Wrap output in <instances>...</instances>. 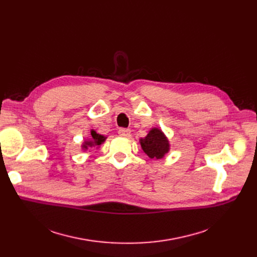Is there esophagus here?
<instances>
[{"label":"esophagus","mask_w":257,"mask_h":257,"mask_svg":"<svg viewBox=\"0 0 257 257\" xmlns=\"http://www.w3.org/2000/svg\"><path fill=\"white\" fill-rule=\"evenodd\" d=\"M118 134H119L120 137L128 138V137H130L131 130L130 129H126V128H120V129H118Z\"/></svg>","instance_id":"34e87169"}]
</instances>
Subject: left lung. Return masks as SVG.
Masks as SVG:
<instances>
[{
	"label": "left lung",
	"mask_w": 257,
	"mask_h": 257,
	"mask_svg": "<svg viewBox=\"0 0 257 257\" xmlns=\"http://www.w3.org/2000/svg\"><path fill=\"white\" fill-rule=\"evenodd\" d=\"M143 151L151 159H163L170 152L171 145L164 131L160 128L153 127L145 138L140 139Z\"/></svg>",
	"instance_id": "left-lung-1"
}]
</instances>
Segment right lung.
<instances>
[{
    "instance_id": "right-lung-1",
    "label": "right lung",
    "mask_w": 257,
    "mask_h": 257,
    "mask_svg": "<svg viewBox=\"0 0 257 257\" xmlns=\"http://www.w3.org/2000/svg\"><path fill=\"white\" fill-rule=\"evenodd\" d=\"M106 139L107 138L105 136H102V134L98 133L96 130L91 129L90 137L84 140L83 143L81 144V150L83 152H86V151L90 152V149H92V148H97V149H99L100 146L106 141Z\"/></svg>"
}]
</instances>
